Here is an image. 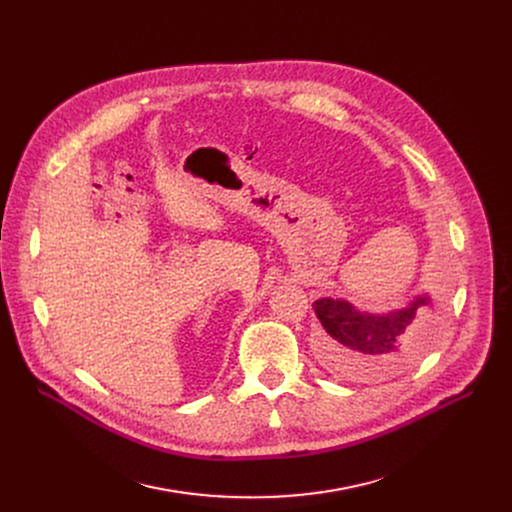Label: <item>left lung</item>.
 Instances as JSON below:
<instances>
[{
    "mask_svg": "<svg viewBox=\"0 0 512 512\" xmlns=\"http://www.w3.org/2000/svg\"><path fill=\"white\" fill-rule=\"evenodd\" d=\"M416 298L410 308L371 316L357 312L345 300L322 298L314 302L316 318L324 329V353L333 371L359 380H380L400 374L429 345L433 333L429 318H416Z\"/></svg>",
    "mask_w": 512,
    "mask_h": 512,
    "instance_id": "left-lung-1",
    "label": "left lung"
}]
</instances>
